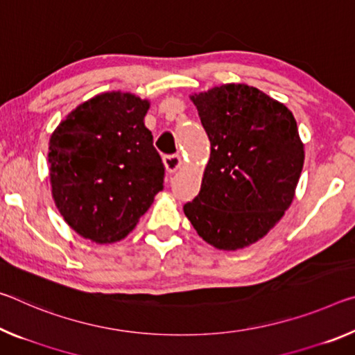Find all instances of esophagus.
Instances as JSON below:
<instances>
[{"label": "esophagus", "mask_w": 355, "mask_h": 355, "mask_svg": "<svg viewBox=\"0 0 355 355\" xmlns=\"http://www.w3.org/2000/svg\"><path fill=\"white\" fill-rule=\"evenodd\" d=\"M164 166H166L168 173H173L177 168H180V166H182V157H180L178 155L164 156Z\"/></svg>", "instance_id": "esophagus-1"}]
</instances>
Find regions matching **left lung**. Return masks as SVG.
Masks as SVG:
<instances>
[{"label":"left lung","instance_id":"left-lung-1","mask_svg":"<svg viewBox=\"0 0 355 355\" xmlns=\"http://www.w3.org/2000/svg\"><path fill=\"white\" fill-rule=\"evenodd\" d=\"M210 159L184 215L207 243L235 251L261 240L294 199L305 151L292 112L245 83L191 96Z\"/></svg>","mask_w":355,"mask_h":355}]
</instances>
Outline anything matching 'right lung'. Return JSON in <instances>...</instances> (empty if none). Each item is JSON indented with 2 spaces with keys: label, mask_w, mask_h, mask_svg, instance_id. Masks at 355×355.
Wrapping results in <instances>:
<instances>
[{
  "label": "right lung",
  "mask_w": 355,
  "mask_h": 355,
  "mask_svg": "<svg viewBox=\"0 0 355 355\" xmlns=\"http://www.w3.org/2000/svg\"><path fill=\"white\" fill-rule=\"evenodd\" d=\"M148 107L131 93L98 94L76 107L50 137L55 205L83 239H125L164 188V164L144 125Z\"/></svg>",
  "instance_id": "1"
}]
</instances>
